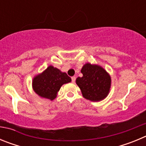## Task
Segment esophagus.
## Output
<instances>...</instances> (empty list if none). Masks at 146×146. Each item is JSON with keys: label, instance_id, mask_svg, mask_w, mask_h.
<instances>
[{"label": "esophagus", "instance_id": "esophagus-1", "mask_svg": "<svg viewBox=\"0 0 146 146\" xmlns=\"http://www.w3.org/2000/svg\"><path fill=\"white\" fill-rule=\"evenodd\" d=\"M75 80H76V77H72V82L74 83V82H75Z\"/></svg>", "mask_w": 146, "mask_h": 146}]
</instances>
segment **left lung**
Wrapping results in <instances>:
<instances>
[{
  "label": "left lung",
  "mask_w": 146,
  "mask_h": 146,
  "mask_svg": "<svg viewBox=\"0 0 146 146\" xmlns=\"http://www.w3.org/2000/svg\"><path fill=\"white\" fill-rule=\"evenodd\" d=\"M82 77H77L76 83L82 96L93 102L102 100L109 94L111 79L108 72L97 65L86 64L81 69Z\"/></svg>",
  "instance_id": "8db88e82"
}]
</instances>
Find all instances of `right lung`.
I'll use <instances>...</instances> for the list:
<instances>
[{
    "label": "right lung",
    "mask_w": 146,
    "mask_h": 146,
    "mask_svg": "<svg viewBox=\"0 0 146 146\" xmlns=\"http://www.w3.org/2000/svg\"><path fill=\"white\" fill-rule=\"evenodd\" d=\"M71 81V77L66 73L50 66L42 74L33 78V88L41 97L53 100L60 87Z\"/></svg>",
    "instance_id": "right-lung-1"
}]
</instances>
